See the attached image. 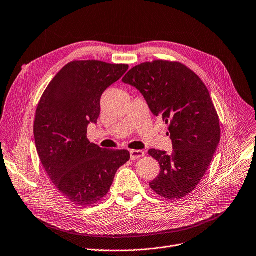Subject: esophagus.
I'll return each instance as SVG.
<instances>
[{"label": "esophagus", "instance_id": "34e87169", "mask_svg": "<svg viewBox=\"0 0 256 256\" xmlns=\"http://www.w3.org/2000/svg\"><path fill=\"white\" fill-rule=\"evenodd\" d=\"M130 158L132 160H134L144 156V150H130Z\"/></svg>", "mask_w": 256, "mask_h": 256}]
</instances>
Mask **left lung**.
I'll return each instance as SVG.
<instances>
[{"instance_id": "left-lung-1", "label": "left lung", "mask_w": 256, "mask_h": 256, "mask_svg": "<svg viewBox=\"0 0 256 256\" xmlns=\"http://www.w3.org/2000/svg\"><path fill=\"white\" fill-rule=\"evenodd\" d=\"M122 82L136 88L152 114L168 124L173 150H148L160 166L150 188L168 200L187 196L202 180L220 142L219 118L207 88L185 65L162 60L132 68Z\"/></svg>"}]
</instances>
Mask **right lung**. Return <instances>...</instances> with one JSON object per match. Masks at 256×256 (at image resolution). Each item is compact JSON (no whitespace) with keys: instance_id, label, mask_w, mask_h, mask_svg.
<instances>
[{"instance_id":"right-lung-1","label":"right lung","mask_w":256,"mask_h":256,"mask_svg":"<svg viewBox=\"0 0 256 256\" xmlns=\"http://www.w3.org/2000/svg\"><path fill=\"white\" fill-rule=\"evenodd\" d=\"M126 64L73 61L48 85L36 110L37 152L54 186L76 205L90 206L110 189L118 170L130 158L126 150H106L88 138L96 124L100 98L128 71Z\"/></svg>"}]
</instances>
